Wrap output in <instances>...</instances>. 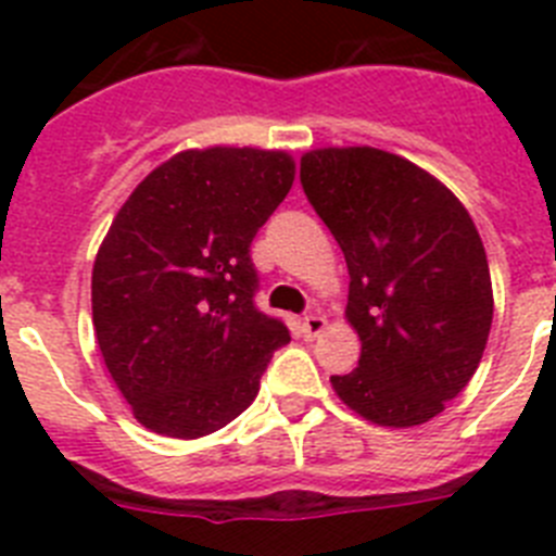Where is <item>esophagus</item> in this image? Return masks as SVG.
I'll return each mask as SVG.
<instances>
[{
    "mask_svg": "<svg viewBox=\"0 0 556 556\" xmlns=\"http://www.w3.org/2000/svg\"><path fill=\"white\" fill-rule=\"evenodd\" d=\"M326 317L323 314H308V317H303V333L306 337H320L323 331H326Z\"/></svg>",
    "mask_w": 556,
    "mask_h": 556,
    "instance_id": "34e87169",
    "label": "esophagus"
}]
</instances>
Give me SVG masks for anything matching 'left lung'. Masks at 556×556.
<instances>
[{
  "instance_id": "left-lung-1",
  "label": "left lung",
  "mask_w": 556,
  "mask_h": 556,
  "mask_svg": "<svg viewBox=\"0 0 556 556\" xmlns=\"http://www.w3.org/2000/svg\"><path fill=\"white\" fill-rule=\"evenodd\" d=\"M301 184L345 253L358 367L337 397L387 429L429 424L488 345L493 281L468 208L424 166L376 147L303 152Z\"/></svg>"
}]
</instances>
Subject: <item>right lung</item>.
I'll use <instances>...</instances> for the list:
<instances>
[{"label":"right lung","mask_w":556,"mask_h":556,"mask_svg":"<svg viewBox=\"0 0 556 556\" xmlns=\"http://www.w3.org/2000/svg\"><path fill=\"white\" fill-rule=\"evenodd\" d=\"M292 180L283 150H184L113 217L91 273V320L113 384L144 429L198 440L258 395L289 331L253 306L250 242Z\"/></svg>","instance_id":"obj_1"}]
</instances>
